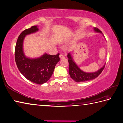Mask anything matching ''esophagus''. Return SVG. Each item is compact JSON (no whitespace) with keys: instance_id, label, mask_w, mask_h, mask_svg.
Listing matches in <instances>:
<instances>
[{"instance_id":"obj_1","label":"esophagus","mask_w":123,"mask_h":123,"mask_svg":"<svg viewBox=\"0 0 123 123\" xmlns=\"http://www.w3.org/2000/svg\"><path fill=\"white\" fill-rule=\"evenodd\" d=\"M59 57L60 59H64V56L63 55V54H60L59 55Z\"/></svg>"}]
</instances>
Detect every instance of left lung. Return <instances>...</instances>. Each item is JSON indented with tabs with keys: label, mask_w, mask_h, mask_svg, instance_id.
Returning a JSON list of instances; mask_svg holds the SVG:
<instances>
[{
	"label": "left lung",
	"mask_w": 123,
	"mask_h": 123,
	"mask_svg": "<svg viewBox=\"0 0 123 123\" xmlns=\"http://www.w3.org/2000/svg\"><path fill=\"white\" fill-rule=\"evenodd\" d=\"M95 32L102 33L98 28L95 27L93 28ZM68 58V62L69 64V73L71 79H73L76 82H83L90 81V80L95 79L100 74L102 71L103 70L105 67V64L102 67L95 72L87 73L84 72L75 63L74 60H73L72 56L70 53L67 55Z\"/></svg>",
	"instance_id": "1"
}]
</instances>
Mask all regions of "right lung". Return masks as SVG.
I'll return each instance as SVG.
<instances>
[{
    "label": "right lung",
    "instance_id": "add662e5",
    "mask_svg": "<svg viewBox=\"0 0 123 123\" xmlns=\"http://www.w3.org/2000/svg\"><path fill=\"white\" fill-rule=\"evenodd\" d=\"M39 31L37 26L26 29L17 39L15 48V60L17 67L27 79L33 83L42 84L50 79L55 66L60 61L59 53L52 55L44 53L41 56L35 59L26 57L23 50V42L27 35Z\"/></svg>",
    "mask_w": 123,
    "mask_h": 123
}]
</instances>
